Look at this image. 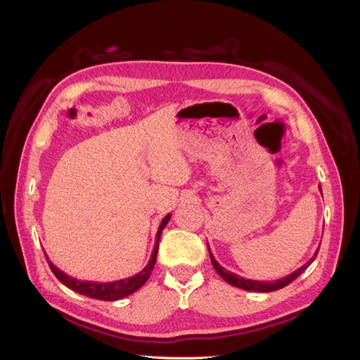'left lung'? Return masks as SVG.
I'll list each match as a JSON object with an SVG mask.
<instances>
[{
  "label": "left lung",
  "instance_id": "1",
  "mask_svg": "<svg viewBox=\"0 0 360 360\" xmlns=\"http://www.w3.org/2000/svg\"><path fill=\"white\" fill-rule=\"evenodd\" d=\"M320 191H321V188H320ZM207 248H209V243H207ZM209 252H210V248H209ZM317 254H319V250H317V252H315V255L308 261L307 264H303L302 267H299L296 271H292V274H290L288 276L276 279V281H252V279H245V278H242V276H238V275L233 274V271H228L226 269H224V267L214 259V257H213L212 252H210V259H212V264H213L214 270L217 271V274H219V276H221L225 282H228V284H231V285H234V287H237V288L246 290V291L270 292V291H276V290H281V288L287 287L288 284H291V282H292L294 279L299 278V276L303 274V271L311 266V263L315 259V257H317Z\"/></svg>",
  "mask_w": 360,
  "mask_h": 360
}]
</instances>
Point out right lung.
<instances>
[{"instance_id":"obj_1","label":"right lung","mask_w":360,"mask_h":360,"mask_svg":"<svg viewBox=\"0 0 360 360\" xmlns=\"http://www.w3.org/2000/svg\"><path fill=\"white\" fill-rule=\"evenodd\" d=\"M171 219V213H168L165 217H163L160 225H159V230L156 234V240H155V248H153V252H151L150 261L148 264L139 271V274L126 278V279H120V281H114V282H96V281H79L76 278H72L69 275L64 274L63 270H60L58 267L53 266L49 258L45 257L48 259V264L52 270V274L57 276V279L61 282V284L66 285L68 288L82 294V296L86 297H91V299H97V300H105V302H114L118 299H123L129 294L135 292L136 290H139L143 287L147 279L151 275V270H153L155 264H156V255H158V249H159V240H160V234L163 231V228L167 226V224Z\"/></svg>"}]
</instances>
